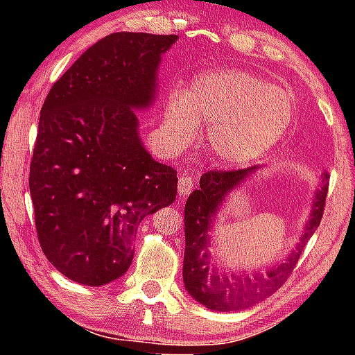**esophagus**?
Segmentation results:
<instances>
[{
    "mask_svg": "<svg viewBox=\"0 0 355 355\" xmlns=\"http://www.w3.org/2000/svg\"><path fill=\"white\" fill-rule=\"evenodd\" d=\"M192 189H193V178L191 176V174H181L178 179L179 196H182V197L189 196V193L192 192Z\"/></svg>",
    "mask_w": 355,
    "mask_h": 355,
    "instance_id": "1",
    "label": "esophagus"
}]
</instances>
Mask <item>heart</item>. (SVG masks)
Masks as SVG:
<instances>
[{
	"instance_id": "heart-1",
	"label": "heart",
	"mask_w": 355,
	"mask_h": 355,
	"mask_svg": "<svg viewBox=\"0 0 355 355\" xmlns=\"http://www.w3.org/2000/svg\"><path fill=\"white\" fill-rule=\"evenodd\" d=\"M293 118L288 92L239 69L203 72L184 95L173 92L164 110L168 135L178 145L193 140L198 124L210 125L208 148L226 166L260 158L283 137Z\"/></svg>"
}]
</instances>
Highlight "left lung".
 Segmentation results:
<instances>
[{"mask_svg": "<svg viewBox=\"0 0 355 355\" xmlns=\"http://www.w3.org/2000/svg\"><path fill=\"white\" fill-rule=\"evenodd\" d=\"M255 166L241 169H210L200 178V189L189 196L184 208V232H186V252H184L182 278L187 293L197 302L218 312H236L247 309L252 304L268 297L278 291L293 273L297 265L305 244L317 230L323 218L324 202L328 196L329 174L322 176V189H318L313 200L310 220L304 230V236L288 257L284 263L275 265L266 275L254 278L245 273H221L210 263L208 247H210V227L220 205L232 189L255 173Z\"/></svg>", "mask_w": 355, "mask_h": 355, "instance_id": "1", "label": "left lung"}]
</instances>
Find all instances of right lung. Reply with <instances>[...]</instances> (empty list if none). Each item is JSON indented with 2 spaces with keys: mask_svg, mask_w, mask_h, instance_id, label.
<instances>
[{
  "mask_svg": "<svg viewBox=\"0 0 355 355\" xmlns=\"http://www.w3.org/2000/svg\"><path fill=\"white\" fill-rule=\"evenodd\" d=\"M178 35L116 32L48 92L28 187L46 259L71 281L103 286L129 270L139 223L171 205L176 169L155 162L134 110L155 98L162 55Z\"/></svg>",
  "mask_w": 355,
  "mask_h": 355,
  "instance_id": "obj_1",
  "label": "right lung"
}]
</instances>
